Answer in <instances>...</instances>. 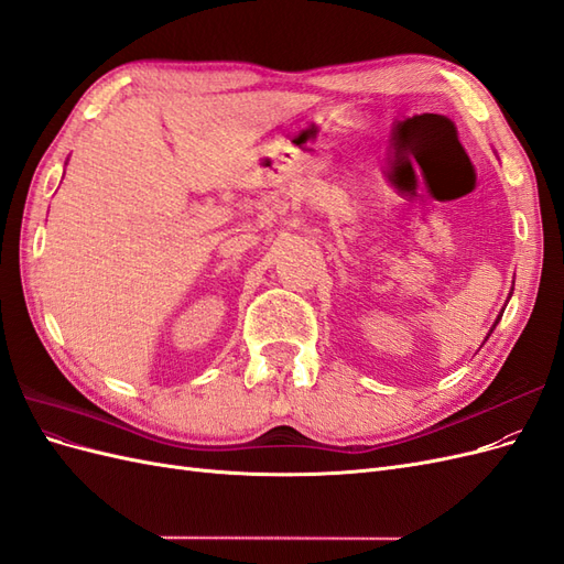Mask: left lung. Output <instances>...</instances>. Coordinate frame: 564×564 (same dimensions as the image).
<instances>
[{"label": "left lung", "mask_w": 564, "mask_h": 564, "mask_svg": "<svg viewBox=\"0 0 564 564\" xmlns=\"http://www.w3.org/2000/svg\"><path fill=\"white\" fill-rule=\"evenodd\" d=\"M510 294H513V292H510ZM508 299H510V296H508ZM501 315H503V313H499V317H497V322H494V324H491V329H489V334H487V336H485V340H487V338H489V336H491V332H494V329H497V324H499V319H501Z\"/></svg>", "instance_id": "1"}]
</instances>
